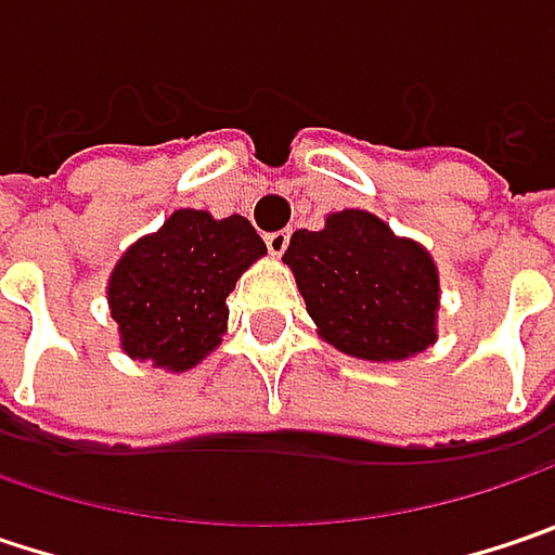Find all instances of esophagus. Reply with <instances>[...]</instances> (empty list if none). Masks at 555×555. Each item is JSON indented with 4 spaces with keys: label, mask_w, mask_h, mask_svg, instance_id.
<instances>
[{
    "label": "esophagus",
    "mask_w": 555,
    "mask_h": 555,
    "mask_svg": "<svg viewBox=\"0 0 555 555\" xmlns=\"http://www.w3.org/2000/svg\"><path fill=\"white\" fill-rule=\"evenodd\" d=\"M264 246H268L271 256H281V253L291 246V230H274V233H268V236H264Z\"/></svg>",
    "instance_id": "esophagus-1"
}]
</instances>
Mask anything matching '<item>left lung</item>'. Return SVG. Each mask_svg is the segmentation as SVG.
<instances>
[{
	"label": "left lung",
	"mask_w": 555,
	"mask_h": 555,
	"mask_svg": "<svg viewBox=\"0 0 555 555\" xmlns=\"http://www.w3.org/2000/svg\"><path fill=\"white\" fill-rule=\"evenodd\" d=\"M284 261L319 335L337 350L360 360H404L436 340V264L376 215L337 211L322 230H297Z\"/></svg>",
	"instance_id": "1"
}]
</instances>
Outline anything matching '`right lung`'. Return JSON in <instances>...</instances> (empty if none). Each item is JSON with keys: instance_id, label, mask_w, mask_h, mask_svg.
Segmentation results:
<instances>
[{"instance_id": "add662e5", "label": "right lung", "mask_w": 555, "mask_h": 555, "mask_svg": "<svg viewBox=\"0 0 555 555\" xmlns=\"http://www.w3.org/2000/svg\"><path fill=\"white\" fill-rule=\"evenodd\" d=\"M258 256L264 243L246 218L173 211L113 268L106 297L122 350L173 373L192 370L220 344L227 297Z\"/></svg>"}]
</instances>
